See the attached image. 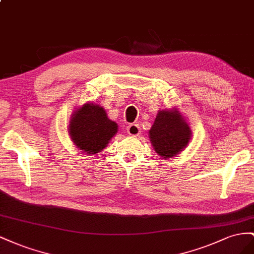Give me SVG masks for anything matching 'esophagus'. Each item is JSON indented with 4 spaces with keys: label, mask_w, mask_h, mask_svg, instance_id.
<instances>
[{
    "label": "esophagus",
    "mask_w": 254,
    "mask_h": 254,
    "mask_svg": "<svg viewBox=\"0 0 254 254\" xmlns=\"http://www.w3.org/2000/svg\"><path fill=\"white\" fill-rule=\"evenodd\" d=\"M127 132L131 136H138L140 134V127L136 123H131L127 127Z\"/></svg>",
    "instance_id": "esophagus-1"
}]
</instances>
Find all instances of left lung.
Masks as SVG:
<instances>
[{
    "instance_id": "obj_1",
    "label": "left lung",
    "mask_w": 254,
    "mask_h": 254,
    "mask_svg": "<svg viewBox=\"0 0 254 254\" xmlns=\"http://www.w3.org/2000/svg\"><path fill=\"white\" fill-rule=\"evenodd\" d=\"M192 132L186 118L177 107L158 111L149 138L156 153L163 158L180 154L190 143Z\"/></svg>"
}]
</instances>
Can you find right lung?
<instances>
[{
  "label": "right lung",
  "mask_w": 254,
  "mask_h": 254,
  "mask_svg": "<svg viewBox=\"0 0 254 254\" xmlns=\"http://www.w3.org/2000/svg\"><path fill=\"white\" fill-rule=\"evenodd\" d=\"M118 132V125L108 119L102 106L87 102L72 113L68 126L71 140L82 153L97 154Z\"/></svg>",
  "instance_id": "obj_1"
}]
</instances>
